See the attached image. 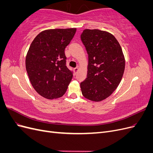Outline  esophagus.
Instances as JSON below:
<instances>
[{
	"label": "esophagus",
	"instance_id": "1",
	"mask_svg": "<svg viewBox=\"0 0 153 153\" xmlns=\"http://www.w3.org/2000/svg\"><path fill=\"white\" fill-rule=\"evenodd\" d=\"M78 71V68H75V69H74V71H75V73L76 74Z\"/></svg>",
	"mask_w": 153,
	"mask_h": 153
}]
</instances>
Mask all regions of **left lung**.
Segmentation results:
<instances>
[{
	"label": "left lung",
	"mask_w": 153,
	"mask_h": 153,
	"mask_svg": "<svg viewBox=\"0 0 153 153\" xmlns=\"http://www.w3.org/2000/svg\"><path fill=\"white\" fill-rule=\"evenodd\" d=\"M88 54L87 74L80 83L85 98L101 101L117 89L125 68V60L117 40L106 31L85 29L80 36Z\"/></svg>",
	"instance_id": "8db88e82"
}]
</instances>
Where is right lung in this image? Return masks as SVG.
Wrapping results in <instances>:
<instances>
[{"instance_id": "obj_1", "label": "right lung", "mask_w": 153, "mask_h": 153, "mask_svg": "<svg viewBox=\"0 0 153 153\" xmlns=\"http://www.w3.org/2000/svg\"><path fill=\"white\" fill-rule=\"evenodd\" d=\"M76 29L46 30L32 41L25 59L26 70L32 87L44 98L52 100L62 96L73 78L66 66V47Z\"/></svg>"}]
</instances>
